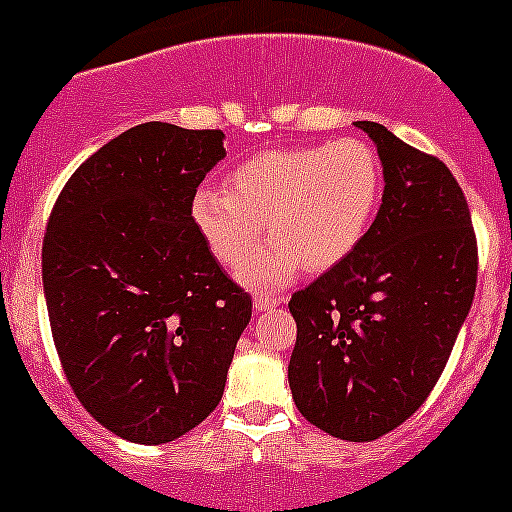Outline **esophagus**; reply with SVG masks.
<instances>
[{
  "mask_svg": "<svg viewBox=\"0 0 512 512\" xmlns=\"http://www.w3.org/2000/svg\"><path fill=\"white\" fill-rule=\"evenodd\" d=\"M285 302V297L280 295H272V292H257L255 295V310H272V307L282 305Z\"/></svg>",
  "mask_w": 512,
  "mask_h": 512,
  "instance_id": "1",
  "label": "esophagus"
}]
</instances>
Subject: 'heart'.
I'll list each match as a JSON object with an SVG mask.
<instances>
[{"instance_id": "obj_1", "label": "heart", "mask_w": 512, "mask_h": 512, "mask_svg": "<svg viewBox=\"0 0 512 512\" xmlns=\"http://www.w3.org/2000/svg\"><path fill=\"white\" fill-rule=\"evenodd\" d=\"M382 190L385 170L375 147L342 137L247 157L227 172L225 190L195 192L190 215L212 255L235 270L267 221L273 242L242 268V280L267 287L287 282L300 265L322 272L352 255L380 212Z\"/></svg>"}]
</instances>
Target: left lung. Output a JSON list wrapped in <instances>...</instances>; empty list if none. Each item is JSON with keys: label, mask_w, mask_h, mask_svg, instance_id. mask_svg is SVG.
<instances>
[{"label": "left lung", "mask_w": 512, "mask_h": 512, "mask_svg": "<svg viewBox=\"0 0 512 512\" xmlns=\"http://www.w3.org/2000/svg\"><path fill=\"white\" fill-rule=\"evenodd\" d=\"M385 170L365 240L292 295L290 377L315 428L370 443L403 425L433 393L473 305L478 240L468 200L435 155L377 122H357Z\"/></svg>", "instance_id": "1"}]
</instances>
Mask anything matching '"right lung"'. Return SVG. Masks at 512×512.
Segmentation results:
<instances>
[{
	"instance_id": "1",
	"label": "right lung",
	"mask_w": 512,
	"mask_h": 512,
	"mask_svg": "<svg viewBox=\"0 0 512 512\" xmlns=\"http://www.w3.org/2000/svg\"><path fill=\"white\" fill-rule=\"evenodd\" d=\"M222 137L137 124L82 162L49 212L42 280L59 362L84 410L130 443H170L217 408L252 317L190 215Z\"/></svg>"
}]
</instances>
